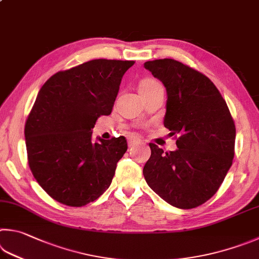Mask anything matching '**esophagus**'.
I'll list each match as a JSON object with an SVG mask.
<instances>
[{
    "label": "esophagus",
    "instance_id": "obj_1",
    "mask_svg": "<svg viewBox=\"0 0 259 259\" xmlns=\"http://www.w3.org/2000/svg\"><path fill=\"white\" fill-rule=\"evenodd\" d=\"M128 143H129V145L131 146V145L140 144V143H142V140H140V138L137 137V136L130 135V136H128Z\"/></svg>",
    "mask_w": 259,
    "mask_h": 259
}]
</instances>
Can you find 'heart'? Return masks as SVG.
Returning <instances> with one entry per match:
<instances>
[{
	"label": "heart",
	"mask_w": 259,
	"mask_h": 259,
	"mask_svg": "<svg viewBox=\"0 0 259 259\" xmlns=\"http://www.w3.org/2000/svg\"><path fill=\"white\" fill-rule=\"evenodd\" d=\"M158 83L157 81H155L154 79H144V80L139 83V88H146V87H152L154 84Z\"/></svg>",
	"instance_id": "1"
}]
</instances>
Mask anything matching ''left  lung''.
Wrapping results in <instances>:
<instances>
[{
  "mask_svg": "<svg viewBox=\"0 0 259 259\" xmlns=\"http://www.w3.org/2000/svg\"><path fill=\"white\" fill-rule=\"evenodd\" d=\"M145 69L166 88L164 126L178 135V149L149 144L144 177L175 207L195 208L215 195L234 157L236 125L227 103L203 73L172 59L147 61Z\"/></svg>",
  "mask_w": 259,
  "mask_h": 259,
  "instance_id": "obj_1",
  "label": "left lung"
}]
</instances>
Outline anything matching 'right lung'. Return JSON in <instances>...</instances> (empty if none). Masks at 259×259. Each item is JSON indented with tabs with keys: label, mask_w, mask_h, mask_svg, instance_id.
<instances>
[{
	"label": "right lung",
	"mask_w": 259,
	"mask_h": 259,
	"mask_svg": "<svg viewBox=\"0 0 259 259\" xmlns=\"http://www.w3.org/2000/svg\"><path fill=\"white\" fill-rule=\"evenodd\" d=\"M135 61L98 59L53 74L38 92L25 125L32 176L52 198L81 207L110 187L128 149L124 137L92 142L111 114L122 77Z\"/></svg>",
	"instance_id": "1"
}]
</instances>
